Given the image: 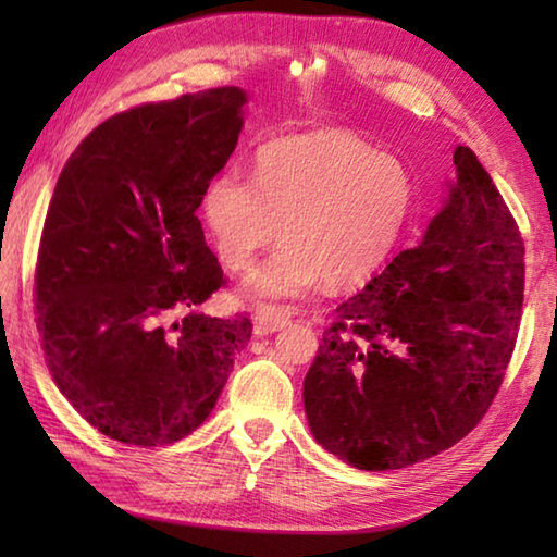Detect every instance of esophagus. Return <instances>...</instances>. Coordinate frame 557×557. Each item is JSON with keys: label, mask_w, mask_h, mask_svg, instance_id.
<instances>
[{"label": "esophagus", "mask_w": 557, "mask_h": 557, "mask_svg": "<svg viewBox=\"0 0 557 557\" xmlns=\"http://www.w3.org/2000/svg\"><path fill=\"white\" fill-rule=\"evenodd\" d=\"M252 324H256L258 336L275 334L289 324V309L275 307V305H262L256 309V314H252Z\"/></svg>", "instance_id": "34e87169"}]
</instances>
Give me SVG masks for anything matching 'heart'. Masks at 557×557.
Returning a JSON list of instances; mask_svg holds the SVG:
<instances>
[{
	"instance_id": "b5f03b06",
	"label": "heart",
	"mask_w": 557,
	"mask_h": 557,
	"mask_svg": "<svg viewBox=\"0 0 557 557\" xmlns=\"http://www.w3.org/2000/svg\"><path fill=\"white\" fill-rule=\"evenodd\" d=\"M414 201L403 159L348 132L322 129L262 147L256 174L223 172L203 199L206 225L228 270L243 272L282 238L275 256L245 280L260 299L307 297L326 280L356 287L398 245Z\"/></svg>"
}]
</instances>
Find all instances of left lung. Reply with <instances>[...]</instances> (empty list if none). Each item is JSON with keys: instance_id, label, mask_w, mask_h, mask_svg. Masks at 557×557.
<instances>
[{"instance_id": "8db88e82", "label": "left lung", "mask_w": 557, "mask_h": 557, "mask_svg": "<svg viewBox=\"0 0 557 557\" xmlns=\"http://www.w3.org/2000/svg\"><path fill=\"white\" fill-rule=\"evenodd\" d=\"M455 186L420 245L344 305L305 379L319 445L403 469L474 430L502 388L523 307V238L492 176L455 149Z\"/></svg>"}]
</instances>
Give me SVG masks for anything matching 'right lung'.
<instances>
[{"label":"right lung","mask_w":557,"mask_h":557,"mask_svg":"<svg viewBox=\"0 0 557 557\" xmlns=\"http://www.w3.org/2000/svg\"><path fill=\"white\" fill-rule=\"evenodd\" d=\"M243 106L223 86L117 112L55 182L34 319L53 383L110 440L191 435L250 342L248 314L196 312L225 285L196 209L238 145Z\"/></svg>","instance_id":"1"}]
</instances>
